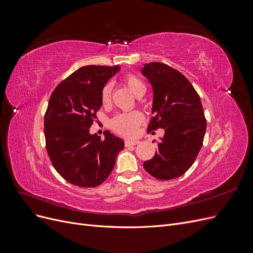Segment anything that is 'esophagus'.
Returning <instances> with one entry per match:
<instances>
[{"mask_svg":"<svg viewBox=\"0 0 253 253\" xmlns=\"http://www.w3.org/2000/svg\"><path fill=\"white\" fill-rule=\"evenodd\" d=\"M139 141L138 140H135V139H127V140H126V147H128V145H135V144H137L138 143Z\"/></svg>","mask_w":253,"mask_h":253,"instance_id":"34e87169","label":"esophagus"}]
</instances>
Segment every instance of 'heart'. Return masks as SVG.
<instances>
[{"label":"heart","instance_id":"1","mask_svg":"<svg viewBox=\"0 0 253 253\" xmlns=\"http://www.w3.org/2000/svg\"><path fill=\"white\" fill-rule=\"evenodd\" d=\"M125 83L127 88L132 91V94L136 97L145 93L144 83L134 75H127L125 78ZM112 98V84H105L101 91V101L102 104L106 105L111 102ZM143 120L142 115L138 112L126 113L117 115L111 121V126L119 134L122 135H133L136 133L137 127Z\"/></svg>","mask_w":253,"mask_h":253}]
</instances>
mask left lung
Listing matches in <instances>:
<instances>
[{
    "label": "left lung",
    "mask_w": 253,
    "mask_h": 253,
    "mask_svg": "<svg viewBox=\"0 0 253 253\" xmlns=\"http://www.w3.org/2000/svg\"><path fill=\"white\" fill-rule=\"evenodd\" d=\"M141 74L153 87V117L148 131L164 128L154 157L143 168L160 180L177 178L193 165L207 128L201 98L192 84L169 65L151 62Z\"/></svg>",
    "instance_id": "8db88e82"
}]
</instances>
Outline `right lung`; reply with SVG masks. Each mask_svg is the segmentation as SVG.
Masks as SVG:
<instances>
[{
    "instance_id": "right-lung-1",
    "label": "right lung",
    "mask_w": 253,
    "mask_h": 253,
    "mask_svg": "<svg viewBox=\"0 0 253 253\" xmlns=\"http://www.w3.org/2000/svg\"><path fill=\"white\" fill-rule=\"evenodd\" d=\"M120 66L80 67L52 91L44 117L50 162L72 185L97 187L109 177L125 141L111 132L104 139L89 127L102 106L101 91Z\"/></svg>"
}]
</instances>
